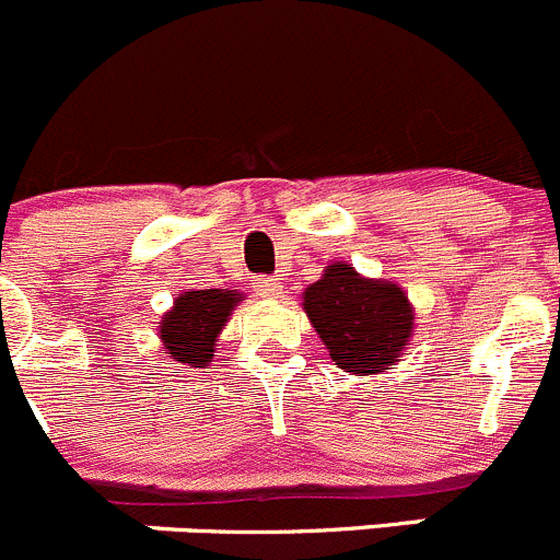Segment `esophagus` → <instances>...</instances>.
<instances>
[{
  "label": "esophagus",
  "mask_w": 560,
  "mask_h": 560,
  "mask_svg": "<svg viewBox=\"0 0 560 560\" xmlns=\"http://www.w3.org/2000/svg\"><path fill=\"white\" fill-rule=\"evenodd\" d=\"M256 293L261 299H280L282 296V282L275 278H261L256 285Z\"/></svg>",
  "instance_id": "1"
}]
</instances>
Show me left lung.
Returning <instances> with one entry per match:
<instances>
[{
    "mask_svg": "<svg viewBox=\"0 0 560 560\" xmlns=\"http://www.w3.org/2000/svg\"><path fill=\"white\" fill-rule=\"evenodd\" d=\"M302 307L342 373L378 375L392 370L413 335V304L392 280L359 275L335 261L302 293Z\"/></svg>",
    "mask_w": 560,
    "mask_h": 560,
    "instance_id": "1",
    "label": "left lung"
}]
</instances>
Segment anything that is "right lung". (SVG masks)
Wrapping results in <instances>:
<instances>
[{"instance_id": "add662e5", "label": "right lung", "mask_w": 560, "mask_h": 560, "mask_svg": "<svg viewBox=\"0 0 560 560\" xmlns=\"http://www.w3.org/2000/svg\"><path fill=\"white\" fill-rule=\"evenodd\" d=\"M245 293L229 288L176 293L174 307L160 320V346L174 362L187 368H207L214 357L220 331L229 324Z\"/></svg>"}]
</instances>
